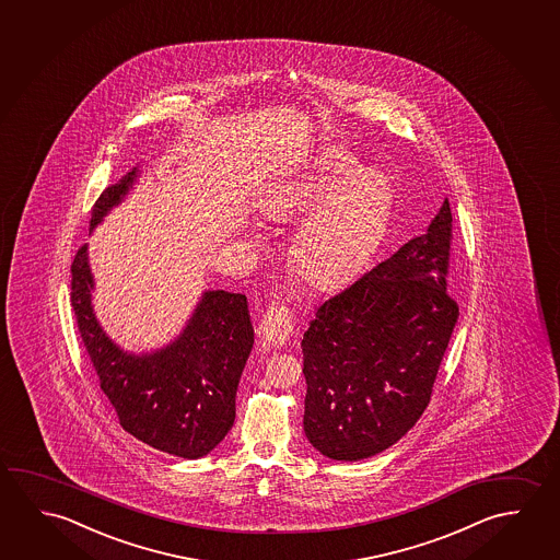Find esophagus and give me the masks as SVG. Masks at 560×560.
Masks as SVG:
<instances>
[{
  "label": "esophagus",
  "mask_w": 560,
  "mask_h": 560,
  "mask_svg": "<svg viewBox=\"0 0 560 560\" xmlns=\"http://www.w3.org/2000/svg\"><path fill=\"white\" fill-rule=\"evenodd\" d=\"M294 328V318L284 304H271L264 318L259 322V338L269 346H283L291 338Z\"/></svg>",
  "instance_id": "34e87169"
}]
</instances>
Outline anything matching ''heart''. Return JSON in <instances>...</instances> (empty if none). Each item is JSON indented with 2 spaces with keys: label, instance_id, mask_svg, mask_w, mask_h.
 <instances>
[{
  "label": "heart",
  "instance_id": "obj_1",
  "mask_svg": "<svg viewBox=\"0 0 560 560\" xmlns=\"http://www.w3.org/2000/svg\"><path fill=\"white\" fill-rule=\"evenodd\" d=\"M390 182L348 150L330 148L271 185L261 209L276 217L312 212L294 240V261L312 283H336L368 256L390 207Z\"/></svg>",
  "mask_w": 560,
  "mask_h": 560
}]
</instances>
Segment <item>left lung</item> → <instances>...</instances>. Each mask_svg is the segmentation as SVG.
I'll use <instances>...</instances> for the list:
<instances>
[{
  "label": "left lung",
  "mask_w": 560,
  "mask_h": 560,
  "mask_svg": "<svg viewBox=\"0 0 560 560\" xmlns=\"http://www.w3.org/2000/svg\"><path fill=\"white\" fill-rule=\"evenodd\" d=\"M451 226L445 199L425 234L330 296L304 331V433L324 457L388 450L430 404L458 318Z\"/></svg>",
  "instance_id": "obj_1"
}]
</instances>
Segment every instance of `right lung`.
Here are the masks:
<instances>
[{
    "mask_svg": "<svg viewBox=\"0 0 560 560\" xmlns=\"http://www.w3.org/2000/svg\"><path fill=\"white\" fill-rule=\"evenodd\" d=\"M138 167L95 202L92 229L129 195ZM88 246L72 264V308L88 355L122 430L175 457L209 455L236 418V390L254 346L246 294L205 291L182 334L164 348L130 353L93 312Z\"/></svg>",
    "mask_w": 560,
    "mask_h": 560,
    "instance_id": "right-lung-1",
    "label": "right lung"
}]
</instances>
